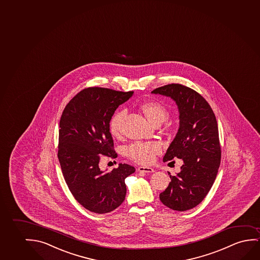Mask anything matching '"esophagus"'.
<instances>
[{"instance_id":"34e87169","label":"esophagus","mask_w":260,"mask_h":260,"mask_svg":"<svg viewBox=\"0 0 260 260\" xmlns=\"http://www.w3.org/2000/svg\"><path fill=\"white\" fill-rule=\"evenodd\" d=\"M139 172H143V173H153L154 172V169H151V168H149V167H140V168H138V169H137Z\"/></svg>"}]
</instances>
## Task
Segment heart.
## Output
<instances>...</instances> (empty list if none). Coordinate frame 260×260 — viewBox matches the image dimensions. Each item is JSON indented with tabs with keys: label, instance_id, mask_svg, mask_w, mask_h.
<instances>
[{
	"label": "heart",
	"instance_id": "b5f03b06",
	"mask_svg": "<svg viewBox=\"0 0 260 260\" xmlns=\"http://www.w3.org/2000/svg\"><path fill=\"white\" fill-rule=\"evenodd\" d=\"M141 110L146 116L148 120L154 125H159L168 119L169 112L168 109L161 103L154 101L143 103ZM126 116L125 110H119L114 114L110 122L111 135L116 137L121 136L123 132V124ZM161 147L157 143H135L126 148L128 157L142 165L150 164L155 156L160 153Z\"/></svg>",
	"mask_w": 260,
	"mask_h": 260
}]
</instances>
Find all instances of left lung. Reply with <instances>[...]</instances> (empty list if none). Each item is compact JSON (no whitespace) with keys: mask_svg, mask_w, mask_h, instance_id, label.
<instances>
[{"mask_svg":"<svg viewBox=\"0 0 260 260\" xmlns=\"http://www.w3.org/2000/svg\"><path fill=\"white\" fill-rule=\"evenodd\" d=\"M151 93L171 98L178 108L179 128L163 161L176 157L183 159V164L176 176L170 175L171 182L159 199L169 209L185 211L204 200L219 169L221 148L216 116L200 93L182 84L164 85Z\"/></svg>","mask_w":260,"mask_h":260,"instance_id":"1","label":"left lung"}]
</instances>
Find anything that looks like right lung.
<instances>
[{"label":"right lung","mask_w":260,"mask_h":260,"mask_svg":"<svg viewBox=\"0 0 260 260\" xmlns=\"http://www.w3.org/2000/svg\"><path fill=\"white\" fill-rule=\"evenodd\" d=\"M134 91L85 88L63 110L59 121L58 157L74 198L84 209L97 214L111 212L126 194L124 179L136 171L127 164L105 172L101 157L116 158L110 122L115 111Z\"/></svg>","instance_id":"obj_1"}]
</instances>
